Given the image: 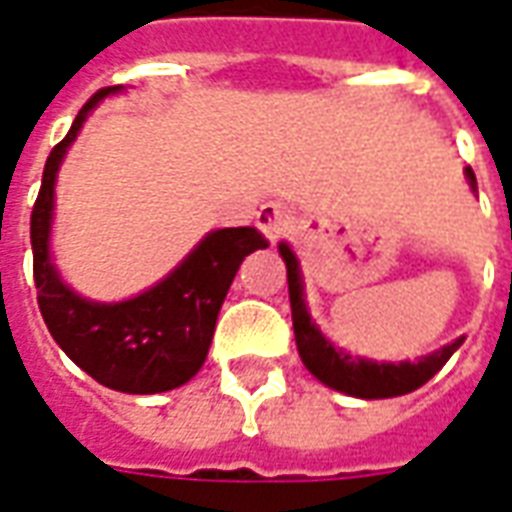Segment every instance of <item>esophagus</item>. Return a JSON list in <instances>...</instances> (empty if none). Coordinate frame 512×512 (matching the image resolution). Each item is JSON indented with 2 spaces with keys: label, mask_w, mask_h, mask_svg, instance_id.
I'll return each instance as SVG.
<instances>
[{
  "label": "esophagus",
  "mask_w": 512,
  "mask_h": 512,
  "mask_svg": "<svg viewBox=\"0 0 512 512\" xmlns=\"http://www.w3.org/2000/svg\"><path fill=\"white\" fill-rule=\"evenodd\" d=\"M256 226L262 228V234L267 239L284 237L289 226H292V212L289 206L281 201H267V204L256 212Z\"/></svg>",
  "instance_id": "1"
}]
</instances>
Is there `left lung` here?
I'll list each match as a JSON object with an SVG mask.
<instances>
[{
	"instance_id": "obj_1",
	"label": "left lung",
	"mask_w": 512,
	"mask_h": 512,
	"mask_svg": "<svg viewBox=\"0 0 512 512\" xmlns=\"http://www.w3.org/2000/svg\"><path fill=\"white\" fill-rule=\"evenodd\" d=\"M471 190L477 192L474 170L466 168ZM281 256L286 262V281H289V303H292V328H295L297 353L303 358L306 369L320 378L325 386L344 391L350 397H364V400H383V397H400L408 391H416L427 380L436 375L441 366L447 364L449 355L458 350L463 339L441 347L436 353L424 355L419 361H402V364H375L366 358L336 350L325 336H322L314 322L308 317L306 303H303V284H300V267H297L295 253L289 245L281 242Z\"/></svg>"
}]
</instances>
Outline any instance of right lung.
Instances as JSON below:
<instances>
[{
	"label": "right lung",
	"instance_id": "right-lung-1",
	"mask_svg": "<svg viewBox=\"0 0 512 512\" xmlns=\"http://www.w3.org/2000/svg\"><path fill=\"white\" fill-rule=\"evenodd\" d=\"M118 88H101L79 110L71 132L52 148L43 168L41 192L32 206V275L43 322L65 355L90 378L123 394L179 389L204 366L217 314L242 259L270 242L253 226L220 228L143 295L123 303H90L57 278L49 262L54 176L65 148L88 112Z\"/></svg>",
	"mask_w": 512,
	"mask_h": 512
}]
</instances>
